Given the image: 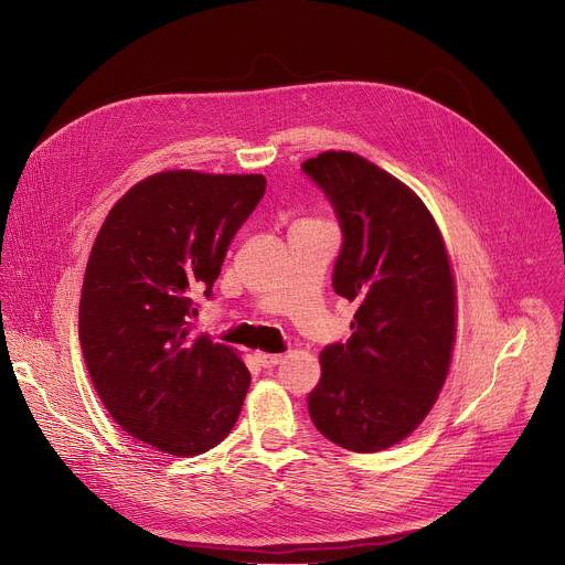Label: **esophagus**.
Returning a JSON list of instances; mask_svg holds the SVG:
<instances>
[{
	"label": "esophagus",
	"mask_w": 565,
	"mask_h": 565,
	"mask_svg": "<svg viewBox=\"0 0 565 565\" xmlns=\"http://www.w3.org/2000/svg\"><path fill=\"white\" fill-rule=\"evenodd\" d=\"M280 361H282V356H280V354H265V352H256V363H258L260 367H265V370L276 367Z\"/></svg>",
	"instance_id": "34e87169"
}]
</instances>
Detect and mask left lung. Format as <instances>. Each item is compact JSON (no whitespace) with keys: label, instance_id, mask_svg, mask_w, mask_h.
Here are the masks:
<instances>
[{"label":"left lung","instance_id":"1","mask_svg":"<svg viewBox=\"0 0 565 565\" xmlns=\"http://www.w3.org/2000/svg\"><path fill=\"white\" fill-rule=\"evenodd\" d=\"M300 169L341 224L333 291L359 305L350 341L320 352L309 416L331 443L381 452L416 429L445 383L457 324L452 271L434 217L401 180L345 151Z\"/></svg>","mask_w":565,"mask_h":565}]
</instances>
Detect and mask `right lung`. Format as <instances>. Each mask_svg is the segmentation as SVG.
I'll return each instance as SVG.
<instances>
[{
	"instance_id": "1",
	"label": "right lung",
	"mask_w": 565,
	"mask_h": 565,
	"mask_svg": "<svg viewBox=\"0 0 565 565\" xmlns=\"http://www.w3.org/2000/svg\"><path fill=\"white\" fill-rule=\"evenodd\" d=\"M265 186V175H151L110 209L90 249L79 300L88 376L113 420L167 455L206 452L243 409L249 370L189 327Z\"/></svg>"
}]
</instances>
